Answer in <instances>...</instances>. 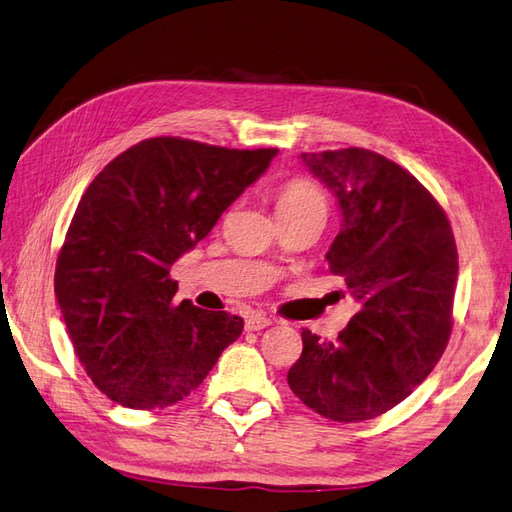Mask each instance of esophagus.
<instances>
[{"label": "esophagus", "instance_id": "34e87169", "mask_svg": "<svg viewBox=\"0 0 512 512\" xmlns=\"http://www.w3.org/2000/svg\"><path fill=\"white\" fill-rule=\"evenodd\" d=\"M267 326H271V319H269L267 315H263V313H254V315H249V317H247V321H245V328H247L249 332L265 330Z\"/></svg>", "mask_w": 512, "mask_h": 512}]
</instances>
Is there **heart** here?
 I'll use <instances>...</instances> for the list:
<instances>
[{"label":"heart","instance_id":"b5f03b06","mask_svg":"<svg viewBox=\"0 0 512 512\" xmlns=\"http://www.w3.org/2000/svg\"><path fill=\"white\" fill-rule=\"evenodd\" d=\"M276 210L282 213H302V210H321L326 213V197L313 182L293 178L280 186L276 193Z\"/></svg>","mask_w":512,"mask_h":512}]
</instances>
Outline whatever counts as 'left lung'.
<instances>
[{
  "instance_id": "1",
  "label": "left lung",
  "mask_w": 512,
  "mask_h": 512,
  "mask_svg": "<svg viewBox=\"0 0 512 512\" xmlns=\"http://www.w3.org/2000/svg\"><path fill=\"white\" fill-rule=\"evenodd\" d=\"M334 193L341 230L326 260L358 313L334 341L302 330L291 391L332 421L400 404L439 363L452 332L458 252L443 208L406 169L369 149L302 154Z\"/></svg>"
}]
</instances>
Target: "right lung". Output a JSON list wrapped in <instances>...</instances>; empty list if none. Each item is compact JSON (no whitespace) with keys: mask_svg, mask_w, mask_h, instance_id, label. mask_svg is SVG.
Instances as JSON below:
<instances>
[{"mask_svg":"<svg viewBox=\"0 0 512 512\" xmlns=\"http://www.w3.org/2000/svg\"><path fill=\"white\" fill-rule=\"evenodd\" d=\"M276 154L158 136L108 162L84 191L54 291L73 350L112 402L154 410L184 400L241 336V317L176 304L169 269Z\"/></svg>","mask_w":512,"mask_h":512,"instance_id":"1","label":"right lung"}]
</instances>
